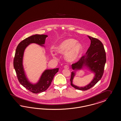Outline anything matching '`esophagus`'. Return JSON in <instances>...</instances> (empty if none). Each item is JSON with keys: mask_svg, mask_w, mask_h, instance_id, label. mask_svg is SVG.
I'll return each instance as SVG.
<instances>
[{"mask_svg": "<svg viewBox=\"0 0 121 121\" xmlns=\"http://www.w3.org/2000/svg\"><path fill=\"white\" fill-rule=\"evenodd\" d=\"M64 67L65 69H69V67L67 65H65Z\"/></svg>", "mask_w": 121, "mask_h": 121, "instance_id": "1", "label": "esophagus"}]
</instances>
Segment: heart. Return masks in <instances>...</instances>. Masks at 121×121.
Here are the masks:
<instances>
[{
  "instance_id": "1",
  "label": "heart",
  "mask_w": 121,
  "mask_h": 121,
  "mask_svg": "<svg viewBox=\"0 0 121 121\" xmlns=\"http://www.w3.org/2000/svg\"><path fill=\"white\" fill-rule=\"evenodd\" d=\"M59 54H65V56L69 62L76 60L81 54L83 47L82 45L74 39L68 38L61 42L56 49ZM53 56L54 54H52Z\"/></svg>"
}]
</instances>
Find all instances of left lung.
I'll list each match as a JSON object with an SVG mask.
<instances>
[{
	"mask_svg": "<svg viewBox=\"0 0 121 121\" xmlns=\"http://www.w3.org/2000/svg\"><path fill=\"white\" fill-rule=\"evenodd\" d=\"M88 37L91 40V44L86 54L82 56L77 62L71 65L72 69L74 70L80 69L83 66H86L95 73L94 79L90 83L84 87H80L73 84L75 71L71 72L70 79L71 85L76 89L82 91L90 89L101 79L104 73L106 61L105 51L102 43L96 38L89 36Z\"/></svg>",
	"mask_w": 121,
	"mask_h": 121,
	"instance_id": "8db88e82",
	"label": "left lung"
}]
</instances>
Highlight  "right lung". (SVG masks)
Returning <instances> with one entry per match:
<instances>
[{"mask_svg":"<svg viewBox=\"0 0 121 121\" xmlns=\"http://www.w3.org/2000/svg\"><path fill=\"white\" fill-rule=\"evenodd\" d=\"M46 35L36 34L25 38L17 46L13 65L16 72L17 77L21 85L29 91L34 93H38L44 92L50 86L54 75L58 71V68L53 69H47L44 71L36 84L31 83L25 75L23 66V58L25 48L31 43H36L40 46L45 44Z\"/></svg>","mask_w":121,"mask_h":121,"instance_id":"obj_1","label":"right lung"}]
</instances>
